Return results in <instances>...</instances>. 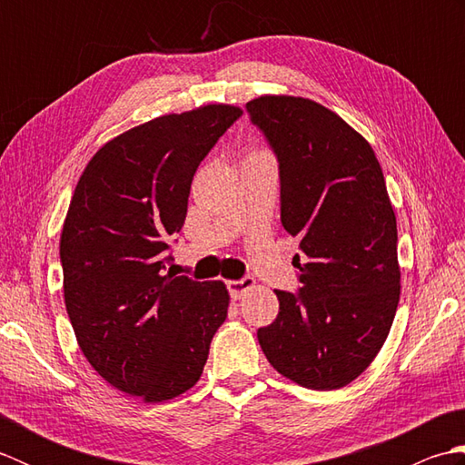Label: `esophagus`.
<instances>
[{
    "label": "esophagus",
    "mask_w": 465,
    "mask_h": 465,
    "mask_svg": "<svg viewBox=\"0 0 465 465\" xmlns=\"http://www.w3.org/2000/svg\"><path fill=\"white\" fill-rule=\"evenodd\" d=\"M253 285H255V280H253V278H242V280L227 282V290H230L233 300H238L245 290H252Z\"/></svg>",
    "instance_id": "1"
}]
</instances>
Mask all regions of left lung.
I'll return each instance as SVG.
<instances>
[{"label":"left lung","mask_w":465,"mask_h":465,"mask_svg":"<svg viewBox=\"0 0 465 465\" xmlns=\"http://www.w3.org/2000/svg\"><path fill=\"white\" fill-rule=\"evenodd\" d=\"M245 110L280 163L282 225L300 240L298 293L258 330L265 358L310 390H340L373 361L400 302L398 225L378 157L338 114L262 95Z\"/></svg>","instance_id":"left-lung-1"}]
</instances>
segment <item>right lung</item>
Segmentation results:
<instances>
[{
  "instance_id": "right-lung-1",
  "label": "right lung",
  "mask_w": 465,
  "mask_h": 465,
  "mask_svg": "<svg viewBox=\"0 0 465 465\" xmlns=\"http://www.w3.org/2000/svg\"><path fill=\"white\" fill-rule=\"evenodd\" d=\"M242 110L212 104L114 137L84 170L59 258L77 343L102 378L147 403L200 380L227 318L223 282L165 272L197 165Z\"/></svg>"
}]
</instances>
